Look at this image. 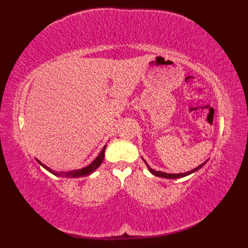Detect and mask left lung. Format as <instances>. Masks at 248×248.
I'll list each match as a JSON object with an SVG mask.
<instances>
[{
    "mask_svg": "<svg viewBox=\"0 0 248 248\" xmlns=\"http://www.w3.org/2000/svg\"><path fill=\"white\" fill-rule=\"evenodd\" d=\"M145 162V161H144ZM146 163V162H145ZM205 164V162L204 163H202V165H199L198 167H196V168H194L193 170H189V171H187V172H183V173H166V172H162V171H156V170H152V168L147 164L146 163V165H147V167H148V170H149V171L152 173V175H155V176H156V177H162V178H167V179H177V178H182V177H186V176H187V175H191L192 172H195V171H197L199 168H202L203 165Z\"/></svg>",
    "mask_w": 248,
    "mask_h": 248,
    "instance_id": "8db88e82",
    "label": "left lung"
}]
</instances>
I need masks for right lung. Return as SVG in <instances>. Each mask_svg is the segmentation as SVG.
<instances>
[{
  "label": "right lung",
  "instance_id": "add662e5",
  "mask_svg": "<svg viewBox=\"0 0 248 248\" xmlns=\"http://www.w3.org/2000/svg\"><path fill=\"white\" fill-rule=\"evenodd\" d=\"M105 147L107 146H104L103 147V149L101 150V152H100V155L96 157V159H94L91 164H89L88 166H86V167H84V168H82V170H70V171H61V172H55L54 170H52L51 168H49V167H46L45 164H43V163H41L40 161H38L37 160V162L39 163V164L43 166V167H45L46 170L48 171H50V172H52L53 173V175H56V176H62V177H71V178H80V177H86V176H88V175H91L92 172H93L94 170H97V168L101 165V163H102V161H103V157H104V150H105Z\"/></svg>",
  "mask_w": 248,
  "mask_h": 248
}]
</instances>
